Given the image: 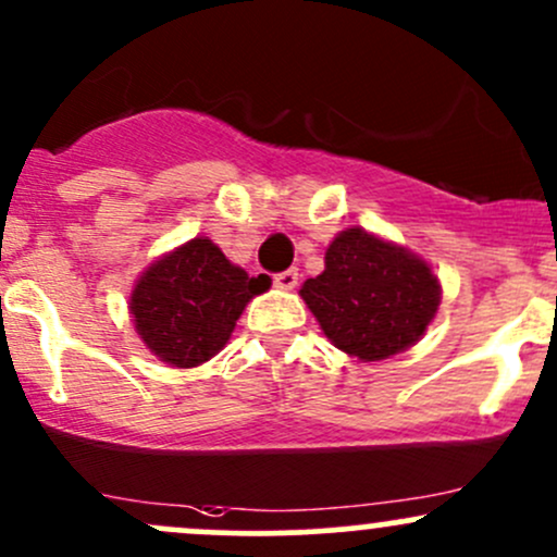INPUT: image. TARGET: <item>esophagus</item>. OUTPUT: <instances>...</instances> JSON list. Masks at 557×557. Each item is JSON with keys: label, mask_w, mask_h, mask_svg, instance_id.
<instances>
[{"label": "esophagus", "mask_w": 557, "mask_h": 557, "mask_svg": "<svg viewBox=\"0 0 557 557\" xmlns=\"http://www.w3.org/2000/svg\"><path fill=\"white\" fill-rule=\"evenodd\" d=\"M297 278H300V273H297V271H292V268H289V271L278 273V276L273 278V284H276L278 289L289 292V289H295V286H297Z\"/></svg>", "instance_id": "1"}]
</instances>
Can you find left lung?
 I'll return each instance as SVG.
<instances>
[{"mask_svg":"<svg viewBox=\"0 0 557 557\" xmlns=\"http://www.w3.org/2000/svg\"><path fill=\"white\" fill-rule=\"evenodd\" d=\"M300 297L329 343L358 361L409 350L433 324L441 281L430 262L363 228H345L326 247L324 271Z\"/></svg>","mask_w":557,"mask_h":557,"instance_id":"obj_1","label":"left lung"}]
</instances>
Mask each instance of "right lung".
Instances as JSON below:
<instances>
[{
    "instance_id": "right-lung-1",
    "label": "right lung",
    "mask_w": 557,
    "mask_h": 557,
    "mask_svg": "<svg viewBox=\"0 0 557 557\" xmlns=\"http://www.w3.org/2000/svg\"><path fill=\"white\" fill-rule=\"evenodd\" d=\"M271 278H249L207 236L153 260L129 295L137 337L159 361L194 369L225 348L236 321Z\"/></svg>"
}]
</instances>
